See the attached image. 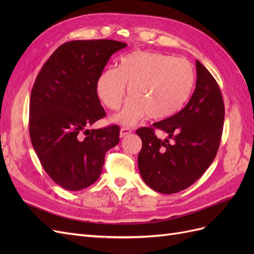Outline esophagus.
Returning a JSON list of instances; mask_svg holds the SVG:
<instances>
[{"instance_id": "1", "label": "esophagus", "mask_w": 254, "mask_h": 254, "mask_svg": "<svg viewBox=\"0 0 254 254\" xmlns=\"http://www.w3.org/2000/svg\"><path fill=\"white\" fill-rule=\"evenodd\" d=\"M131 133V129L130 128H127V127H122L121 128V131H120V135L121 137H125L126 135Z\"/></svg>"}]
</instances>
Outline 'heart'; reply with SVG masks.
<instances>
[{"label":"heart","mask_w":254,"mask_h":254,"mask_svg":"<svg viewBox=\"0 0 254 254\" xmlns=\"http://www.w3.org/2000/svg\"><path fill=\"white\" fill-rule=\"evenodd\" d=\"M195 84V71L190 61L161 53L135 51L124 56L118 68L108 67L98 76L96 93L111 110L130 97L113 120L132 125L147 114L163 120L180 111L188 103Z\"/></svg>","instance_id":"heart-1"}]
</instances>
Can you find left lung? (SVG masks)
Segmentation results:
<instances>
[{"label": "left lung", "mask_w": 254, "mask_h": 254, "mask_svg": "<svg viewBox=\"0 0 254 254\" xmlns=\"http://www.w3.org/2000/svg\"><path fill=\"white\" fill-rule=\"evenodd\" d=\"M197 80L184 108L171 118L142 127L137 165L142 179L161 194H175L195 183L218 151L225 120L224 99L218 83L196 60ZM156 129L168 134L164 140Z\"/></svg>", "instance_id": "obj_1"}]
</instances>
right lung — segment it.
<instances>
[{"instance_id": "obj_1", "label": "right lung", "mask_w": 254, "mask_h": 254, "mask_svg": "<svg viewBox=\"0 0 254 254\" xmlns=\"http://www.w3.org/2000/svg\"><path fill=\"white\" fill-rule=\"evenodd\" d=\"M126 47L108 39L64 43L35 80L30 141L44 171L67 190L93 184L103 172L106 152L120 142L118 125L87 128L106 115L96 93L98 76L112 54Z\"/></svg>"}]
</instances>
